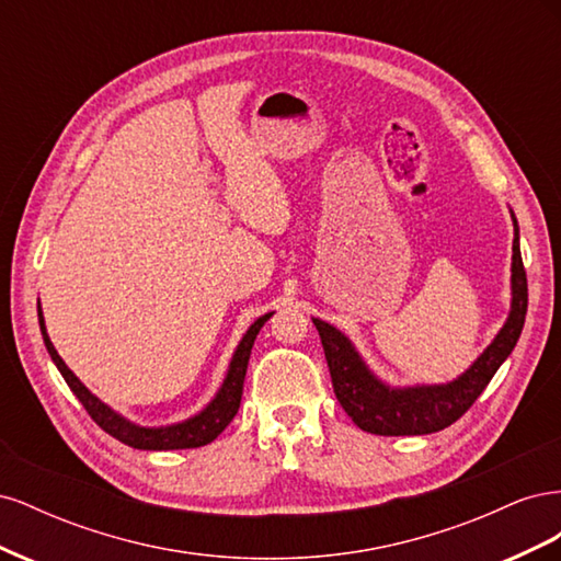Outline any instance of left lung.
<instances>
[{"mask_svg": "<svg viewBox=\"0 0 561 561\" xmlns=\"http://www.w3.org/2000/svg\"><path fill=\"white\" fill-rule=\"evenodd\" d=\"M511 215L515 225L511 313L494 342L458 379L437 386H388L365 365L344 332H339L325 320L313 318L322 351H325L334 396L355 426L375 435H428L451 426L480 398L496 369L513 353L524 328L526 304H529L526 271L519 252V227L513 210Z\"/></svg>", "mask_w": 561, "mask_h": 561, "instance_id": "1", "label": "left lung"}]
</instances>
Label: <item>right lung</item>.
Wrapping results in <instances>:
<instances>
[{"label": "right lung", "mask_w": 561, "mask_h": 561, "mask_svg": "<svg viewBox=\"0 0 561 561\" xmlns=\"http://www.w3.org/2000/svg\"><path fill=\"white\" fill-rule=\"evenodd\" d=\"M37 313H39V328H42V336H44V344H46L50 360L56 363L62 379L67 381V386H70L72 393L79 398V402L83 404V410L91 414V419L98 423L100 428L110 433L112 437H116L118 443H124L133 449H147V451L203 447V445L213 443V439L229 426L231 419L236 416V412H239V407H241L245 369H248L254 339H257L264 322L274 316V313H264L248 328L239 348L233 351V358L229 363L222 388L217 390V396L208 402L206 410H201L196 416L186 419L182 423H173V426L145 428V426H138V423L124 419L122 414H116L112 407H107L103 400H98L91 390L75 377V371L62 363L58 351L54 348V344H50V339L46 334V325H44L42 307H37Z\"/></svg>", "instance_id": "right-lung-1"}]
</instances>
